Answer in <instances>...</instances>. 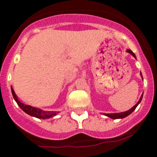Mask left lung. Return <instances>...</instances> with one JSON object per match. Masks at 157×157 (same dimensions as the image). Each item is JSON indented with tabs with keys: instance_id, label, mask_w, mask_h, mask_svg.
Masks as SVG:
<instances>
[{
	"instance_id": "left-lung-1",
	"label": "left lung",
	"mask_w": 157,
	"mask_h": 157,
	"mask_svg": "<svg viewBox=\"0 0 157 157\" xmlns=\"http://www.w3.org/2000/svg\"><path fill=\"white\" fill-rule=\"evenodd\" d=\"M127 52H128V53L131 54V55H132V56L134 57V58H136L135 55H134V53L132 52V51L130 50V49H128ZM140 76H141L142 79H143V76H142L141 72H140ZM142 98H143V94L141 95V96H140V99H139V101H138V102H137V103L136 104V105H134V106H133L132 108L130 109L129 110L126 111V112H118V113H110V114H105V113H104V115H105V116H108V117H109V118H112V119H118V118H125V117L128 116V115H129L130 114H131L133 112H134V110H135V109L137 108V105H138L139 104H140V102H141Z\"/></svg>"
}]
</instances>
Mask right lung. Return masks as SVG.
Here are the masks:
<instances>
[{"label": "right lung", "mask_w": 157, "mask_h": 157, "mask_svg": "<svg viewBox=\"0 0 157 157\" xmlns=\"http://www.w3.org/2000/svg\"><path fill=\"white\" fill-rule=\"evenodd\" d=\"M11 92H12V95L14 100L17 102V105L20 106V108L21 109L23 112H25L26 114L31 115V116L36 117V118H42V119H47V118L55 116V115L59 112H53V111H51V112H49V111H43L40 109H38L36 108V107L31 106V105L23 104V102H21L19 100L17 95H16L15 92H14L13 89L12 87H11Z\"/></svg>", "instance_id": "add662e5"}]
</instances>
